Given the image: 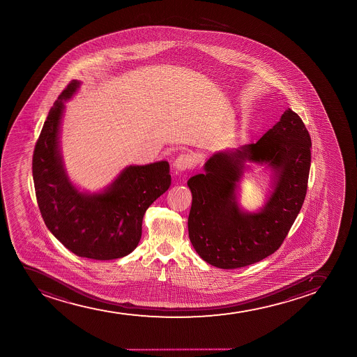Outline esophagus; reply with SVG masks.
<instances>
[{
  "instance_id": "34e87169",
  "label": "esophagus",
  "mask_w": 357,
  "mask_h": 357,
  "mask_svg": "<svg viewBox=\"0 0 357 357\" xmlns=\"http://www.w3.org/2000/svg\"><path fill=\"white\" fill-rule=\"evenodd\" d=\"M192 163H193L192 157L183 153V155H180V156L177 157L176 160H175V162H174V168H175L176 172H185L187 169L192 167Z\"/></svg>"
}]
</instances>
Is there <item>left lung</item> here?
I'll return each mask as SVG.
<instances>
[{"label":"left lung","instance_id":"1","mask_svg":"<svg viewBox=\"0 0 357 357\" xmlns=\"http://www.w3.org/2000/svg\"><path fill=\"white\" fill-rule=\"evenodd\" d=\"M311 137L288 108L256 144L214 153L204 172L189 178V239L211 266L236 269L279 249L303 207L311 167ZM255 165L270 172L271 189L251 213L237 202L240 185Z\"/></svg>","mask_w":357,"mask_h":357}]
</instances>
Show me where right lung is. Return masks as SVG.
I'll list each match as a JSON object with an SVG mask.
<instances>
[{"label": "right lung", "mask_w": 357, "mask_h": 357, "mask_svg": "<svg viewBox=\"0 0 357 357\" xmlns=\"http://www.w3.org/2000/svg\"><path fill=\"white\" fill-rule=\"evenodd\" d=\"M73 79L50 109L33 153L38 206L50 232L78 257L109 261L135 250L146 209L172 185L167 160L128 165L98 192L82 190L70 178L61 133L66 102L77 93Z\"/></svg>", "instance_id": "obj_1"}]
</instances>
